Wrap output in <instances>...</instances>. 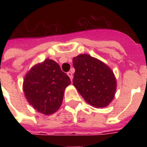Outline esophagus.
Returning a JSON list of instances; mask_svg holds the SVG:
<instances>
[{
    "label": "esophagus",
    "mask_w": 147,
    "mask_h": 147,
    "mask_svg": "<svg viewBox=\"0 0 147 147\" xmlns=\"http://www.w3.org/2000/svg\"><path fill=\"white\" fill-rule=\"evenodd\" d=\"M67 75H68V76H69V78H70V79H71V80H72V78H73V75H72V72H71V71H69V72L67 73Z\"/></svg>",
    "instance_id": "1"
}]
</instances>
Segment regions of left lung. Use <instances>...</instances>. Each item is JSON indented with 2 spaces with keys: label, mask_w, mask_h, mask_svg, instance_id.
Instances as JSON below:
<instances>
[{
  "label": "left lung",
  "mask_w": 147,
  "mask_h": 147,
  "mask_svg": "<svg viewBox=\"0 0 147 147\" xmlns=\"http://www.w3.org/2000/svg\"><path fill=\"white\" fill-rule=\"evenodd\" d=\"M73 85L89 105L105 107L113 100L117 83L111 69L87 54L73 58Z\"/></svg>",
  "instance_id": "1"
}]
</instances>
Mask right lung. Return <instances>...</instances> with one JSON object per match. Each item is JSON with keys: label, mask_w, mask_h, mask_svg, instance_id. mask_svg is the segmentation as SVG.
Returning <instances> with one entry per match:
<instances>
[{"label": "right lung", "mask_w": 147, "mask_h": 147, "mask_svg": "<svg viewBox=\"0 0 147 147\" xmlns=\"http://www.w3.org/2000/svg\"><path fill=\"white\" fill-rule=\"evenodd\" d=\"M71 84L70 78L52 59L33 66L26 75L24 92L26 98L38 112L52 114L62 105L65 88Z\"/></svg>", "instance_id": "1"}]
</instances>
